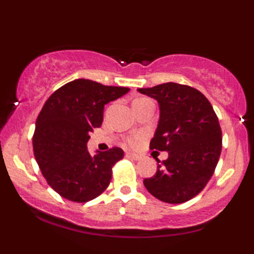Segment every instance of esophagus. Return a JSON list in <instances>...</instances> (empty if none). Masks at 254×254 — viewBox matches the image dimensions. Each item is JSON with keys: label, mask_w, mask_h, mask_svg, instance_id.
<instances>
[{"label": "esophagus", "mask_w": 254, "mask_h": 254, "mask_svg": "<svg viewBox=\"0 0 254 254\" xmlns=\"http://www.w3.org/2000/svg\"><path fill=\"white\" fill-rule=\"evenodd\" d=\"M127 156L130 157V159L132 160H141L142 159V155H139V154H136V153H127Z\"/></svg>", "instance_id": "obj_1"}]
</instances>
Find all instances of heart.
<instances>
[{
	"instance_id": "1",
	"label": "heart",
	"mask_w": 254,
	"mask_h": 254,
	"mask_svg": "<svg viewBox=\"0 0 254 254\" xmlns=\"http://www.w3.org/2000/svg\"><path fill=\"white\" fill-rule=\"evenodd\" d=\"M145 101H150V100H149V99H147V98H139V99H136V100L133 101V104H141V103H145ZM139 138H141L139 136H132V137H130L127 141H129V143L131 145H135V144L138 143Z\"/></svg>"
}]
</instances>
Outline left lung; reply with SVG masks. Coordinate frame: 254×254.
Listing matches in <instances>:
<instances>
[{
	"label": "left lung",
	"mask_w": 254,
	"mask_h": 254,
	"mask_svg": "<svg viewBox=\"0 0 254 254\" xmlns=\"http://www.w3.org/2000/svg\"><path fill=\"white\" fill-rule=\"evenodd\" d=\"M159 103L160 118L150 149L168 151L157 171L143 180L149 193L171 204L190 200L205 188L222 149V131L211 104L199 90L167 82L138 88Z\"/></svg>",
	"instance_id": "1"
}]
</instances>
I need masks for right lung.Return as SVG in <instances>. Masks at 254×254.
Listing matches in <instances>:
<instances>
[{
  "mask_svg": "<svg viewBox=\"0 0 254 254\" xmlns=\"http://www.w3.org/2000/svg\"><path fill=\"white\" fill-rule=\"evenodd\" d=\"M77 78L52 93L36 122L33 151L49 185L63 198L86 203L100 196L112 178V167L123 159L121 148L87 150L89 132L104 119V106L129 92Z\"/></svg>",
  "mask_w": 254,
  "mask_h": 254,
  "instance_id": "add662e5",
  "label": "right lung"
}]
</instances>
